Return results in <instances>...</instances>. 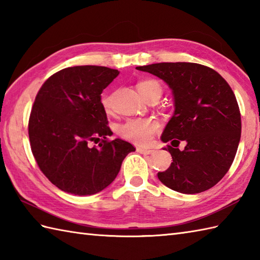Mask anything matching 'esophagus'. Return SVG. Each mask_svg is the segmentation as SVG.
Segmentation results:
<instances>
[{
	"instance_id": "34e87169",
	"label": "esophagus",
	"mask_w": 260,
	"mask_h": 260,
	"mask_svg": "<svg viewBox=\"0 0 260 260\" xmlns=\"http://www.w3.org/2000/svg\"><path fill=\"white\" fill-rule=\"evenodd\" d=\"M136 151L141 154H146V155H150V154L155 153V151L154 150H148V148H142V147H137Z\"/></svg>"
}]
</instances>
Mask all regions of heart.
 Returning <instances> with one entry per match:
<instances>
[{
	"label": "heart",
	"mask_w": 260,
	"mask_h": 260,
	"mask_svg": "<svg viewBox=\"0 0 260 260\" xmlns=\"http://www.w3.org/2000/svg\"><path fill=\"white\" fill-rule=\"evenodd\" d=\"M137 90L140 93H145L151 90L162 91L161 85L156 80H145L141 81L137 85ZM102 103L105 109L112 108L113 97L109 93H105L102 98ZM158 128V124L152 119H131L127 120L125 124L121 125L118 129L119 135L123 139L131 141L139 145H146L153 139V135Z\"/></svg>",
	"instance_id": "obj_1"
}]
</instances>
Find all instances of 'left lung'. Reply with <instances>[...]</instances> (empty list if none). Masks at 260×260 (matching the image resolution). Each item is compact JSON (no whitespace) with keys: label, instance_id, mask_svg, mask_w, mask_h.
<instances>
[{"label":"left lung","instance_id":"8db88e82","mask_svg":"<svg viewBox=\"0 0 260 260\" xmlns=\"http://www.w3.org/2000/svg\"><path fill=\"white\" fill-rule=\"evenodd\" d=\"M158 77L172 90L174 113L161 140L173 162L157 178L184 194L209 190L228 172L238 150L241 118L228 82L217 71L192 62H161L136 67ZM181 141L186 146L177 148Z\"/></svg>","mask_w":260,"mask_h":260}]
</instances>
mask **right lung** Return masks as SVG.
I'll list each match as a JSON object with an SVG mask.
<instances>
[{
  "label": "right lung",
  "mask_w": 260,
  "mask_h": 260,
  "mask_svg": "<svg viewBox=\"0 0 260 260\" xmlns=\"http://www.w3.org/2000/svg\"><path fill=\"white\" fill-rule=\"evenodd\" d=\"M119 71L76 66L52 75L39 90L29 119L31 150L52 184L75 196L103 191L117 176L131 143L107 141L113 132L102 92ZM104 138L98 147L91 141ZM98 143V142H97Z\"/></svg>",
  "instance_id": "right-lung-1"
}]
</instances>
